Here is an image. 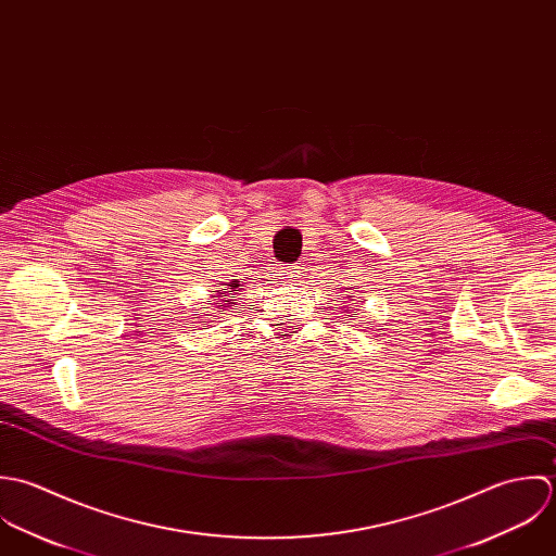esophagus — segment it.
I'll return each mask as SVG.
<instances>
[{
  "instance_id": "obj_1",
  "label": "esophagus",
  "mask_w": 556,
  "mask_h": 556,
  "mask_svg": "<svg viewBox=\"0 0 556 556\" xmlns=\"http://www.w3.org/2000/svg\"><path fill=\"white\" fill-rule=\"evenodd\" d=\"M301 266H283V270H281V279L283 281H296L299 277H301Z\"/></svg>"
}]
</instances>
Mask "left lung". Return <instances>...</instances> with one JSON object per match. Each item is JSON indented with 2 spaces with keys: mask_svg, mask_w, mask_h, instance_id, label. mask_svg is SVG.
I'll list each match as a JSON object with an SVG mask.
<instances>
[{
  "mask_svg": "<svg viewBox=\"0 0 556 556\" xmlns=\"http://www.w3.org/2000/svg\"><path fill=\"white\" fill-rule=\"evenodd\" d=\"M350 312H352V309H350ZM354 316H356V314H352V320H354Z\"/></svg>",
  "mask_w": 556,
  "mask_h": 556,
  "instance_id": "8db88e82",
  "label": "left lung"
}]
</instances>
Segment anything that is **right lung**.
<instances>
[{
    "instance_id": "right-lung-1",
    "label": "right lung",
    "mask_w": 556,
    "mask_h": 556,
    "mask_svg": "<svg viewBox=\"0 0 556 556\" xmlns=\"http://www.w3.org/2000/svg\"><path fill=\"white\" fill-rule=\"evenodd\" d=\"M240 283L238 281H233L231 286H229V292H236V288H238ZM233 299V296H231ZM225 307H231V301H223V305H219V309H225Z\"/></svg>"
}]
</instances>
